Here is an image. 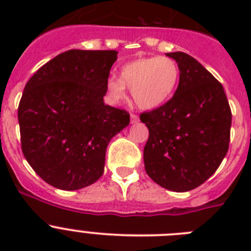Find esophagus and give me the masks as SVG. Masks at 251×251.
<instances>
[{"mask_svg": "<svg viewBox=\"0 0 251 251\" xmlns=\"http://www.w3.org/2000/svg\"><path fill=\"white\" fill-rule=\"evenodd\" d=\"M138 121H139V118L137 117L136 114H130V122H132V123H137Z\"/></svg>", "mask_w": 251, "mask_h": 251, "instance_id": "obj_1", "label": "esophagus"}]
</instances>
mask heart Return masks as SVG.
Segmentation results:
<instances>
[{
	"label": "heart",
	"mask_w": 251,
	"mask_h": 251,
	"mask_svg": "<svg viewBox=\"0 0 251 251\" xmlns=\"http://www.w3.org/2000/svg\"><path fill=\"white\" fill-rule=\"evenodd\" d=\"M179 69L167 56L138 57L124 64L121 77L110 76L106 94L114 103L126 98V86L132 90L133 100L142 109H156L167 103L176 92Z\"/></svg>",
	"instance_id": "heart-1"
}]
</instances>
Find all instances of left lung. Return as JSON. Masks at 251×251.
Segmentation results:
<instances>
[{"mask_svg":"<svg viewBox=\"0 0 251 251\" xmlns=\"http://www.w3.org/2000/svg\"><path fill=\"white\" fill-rule=\"evenodd\" d=\"M179 69L172 99L141 114L150 130L143 151L148 176L170 191L186 192L215 174L229 150L231 110L224 88L196 59L168 52Z\"/></svg>","mask_w":251,"mask_h":251,"instance_id":"8db88e82","label":"left lung"}]
</instances>
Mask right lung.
Returning a JSON list of instances; mask_svg holds the SVG:
<instances>
[{"label": "right lung", "instance_id": "1", "mask_svg": "<svg viewBox=\"0 0 251 251\" xmlns=\"http://www.w3.org/2000/svg\"><path fill=\"white\" fill-rule=\"evenodd\" d=\"M115 50H69L26 84L19 105L21 148L49 185L74 191L98 181L110 139L129 124L126 110L105 105Z\"/></svg>", "mask_w": 251, "mask_h": 251}]
</instances>
